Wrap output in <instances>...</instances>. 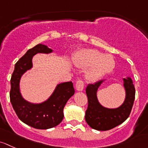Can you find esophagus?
I'll use <instances>...</instances> for the list:
<instances>
[{"label": "esophagus", "mask_w": 148, "mask_h": 148, "mask_svg": "<svg viewBox=\"0 0 148 148\" xmlns=\"http://www.w3.org/2000/svg\"><path fill=\"white\" fill-rule=\"evenodd\" d=\"M75 88L76 90L77 91H82L83 89H84V83H83V80H77V83L75 84Z\"/></svg>", "instance_id": "1"}]
</instances>
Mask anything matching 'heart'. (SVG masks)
<instances>
[{
  "instance_id": "heart-1",
  "label": "heart",
  "mask_w": 148,
  "mask_h": 148,
  "mask_svg": "<svg viewBox=\"0 0 148 148\" xmlns=\"http://www.w3.org/2000/svg\"><path fill=\"white\" fill-rule=\"evenodd\" d=\"M74 65L78 68H88L85 77L91 81L97 80L112 72L115 66V61L110 55H105L96 49H82L73 58Z\"/></svg>"
}]
</instances>
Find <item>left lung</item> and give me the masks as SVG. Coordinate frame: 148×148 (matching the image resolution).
Masks as SVG:
<instances>
[{"instance_id": "left-lung-1", "label": "left lung", "mask_w": 148, "mask_h": 148, "mask_svg": "<svg viewBox=\"0 0 148 148\" xmlns=\"http://www.w3.org/2000/svg\"><path fill=\"white\" fill-rule=\"evenodd\" d=\"M102 80L86 88L88 106L85 111V121L88 125L97 130H109L123 123L130 115L135 100V89L130 77L123 78L125 90V99L120 107L107 108L100 104L97 97V91L103 83Z\"/></svg>"}]
</instances>
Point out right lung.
<instances>
[{
	"label": "right lung",
	"instance_id": "add662e5",
	"mask_svg": "<svg viewBox=\"0 0 148 148\" xmlns=\"http://www.w3.org/2000/svg\"><path fill=\"white\" fill-rule=\"evenodd\" d=\"M51 52V48L42 44L29 49L16 63L10 79V100L16 115L21 121L36 129H49L60 124L64 117L63 108L75 92L73 84L70 81L58 85L51 97L38 104L28 102L21 95L20 80L33 67V56L37 53L48 54Z\"/></svg>",
	"mask_w": 148,
	"mask_h": 148
}]
</instances>
